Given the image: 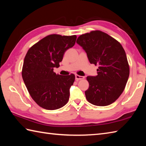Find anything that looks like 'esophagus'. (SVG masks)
<instances>
[{
  "mask_svg": "<svg viewBox=\"0 0 146 146\" xmlns=\"http://www.w3.org/2000/svg\"><path fill=\"white\" fill-rule=\"evenodd\" d=\"M75 79L76 81H78L80 80H82V79H84V77L82 76H80L78 75H75Z\"/></svg>",
  "mask_w": 146,
  "mask_h": 146,
  "instance_id": "34e87169",
  "label": "esophagus"
}]
</instances>
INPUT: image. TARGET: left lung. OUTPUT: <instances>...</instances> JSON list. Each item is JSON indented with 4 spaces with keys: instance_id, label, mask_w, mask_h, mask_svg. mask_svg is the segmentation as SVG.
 <instances>
[{
    "instance_id": "left-lung-1",
    "label": "left lung",
    "mask_w": 146,
    "mask_h": 146,
    "mask_svg": "<svg viewBox=\"0 0 146 146\" xmlns=\"http://www.w3.org/2000/svg\"><path fill=\"white\" fill-rule=\"evenodd\" d=\"M86 52L90 63L98 65V75L87 76L86 100L97 106L113 103L124 90L129 76L125 52L116 39L100 31L80 35L76 40Z\"/></svg>"
}]
</instances>
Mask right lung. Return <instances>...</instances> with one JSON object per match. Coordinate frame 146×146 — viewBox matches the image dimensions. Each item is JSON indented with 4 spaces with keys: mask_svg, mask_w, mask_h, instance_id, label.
Returning <instances> with one entry per match:
<instances>
[{
    "mask_svg": "<svg viewBox=\"0 0 146 146\" xmlns=\"http://www.w3.org/2000/svg\"><path fill=\"white\" fill-rule=\"evenodd\" d=\"M76 39V35L47 36L31 47L24 58V82L34 101L44 109H58L69 100L75 75H56L53 70L60 66L65 51L75 45Z\"/></svg>",
    "mask_w": 146,
    "mask_h": 146,
    "instance_id": "right-lung-1",
    "label": "right lung"
}]
</instances>
